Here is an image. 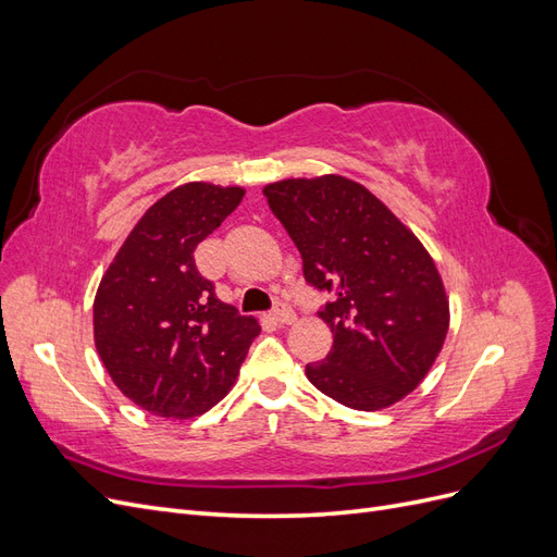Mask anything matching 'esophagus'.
<instances>
[{"mask_svg":"<svg viewBox=\"0 0 557 557\" xmlns=\"http://www.w3.org/2000/svg\"><path fill=\"white\" fill-rule=\"evenodd\" d=\"M272 315H274L276 323H281V325H290V323H295V318H297L288 301H278L276 309L272 311Z\"/></svg>","mask_w":557,"mask_h":557,"instance_id":"1","label":"esophagus"}]
</instances>
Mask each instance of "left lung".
I'll return each instance as SVG.
<instances>
[{
	"label": "left lung",
	"mask_w": 557,
	"mask_h": 557,
	"mask_svg": "<svg viewBox=\"0 0 557 557\" xmlns=\"http://www.w3.org/2000/svg\"><path fill=\"white\" fill-rule=\"evenodd\" d=\"M295 242L305 278L332 299L334 334L307 379L344 407L379 411L425 379L448 332V297L425 246L364 185L327 174L262 190Z\"/></svg>",
	"instance_id": "left-lung-1"
}]
</instances>
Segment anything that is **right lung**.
Masks as SVG:
<instances>
[{"label":"right lung","instance_id":"add662e5","mask_svg":"<svg viewBox=\"0 0 557 557\" xmlns=\"http://www.w3.org/2000/svg\"><path fill=\"white\" fill-rule=\"evenodd\" d=\"M237 185L193 181L166 193L134 225L99 283L95 346L109 376L137 407L193 418L237 381L258 320L215 297L195 248L239 207Z\"/></svg>","mask_w":557,"mask_h":557}]
</instances>
